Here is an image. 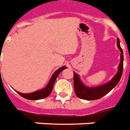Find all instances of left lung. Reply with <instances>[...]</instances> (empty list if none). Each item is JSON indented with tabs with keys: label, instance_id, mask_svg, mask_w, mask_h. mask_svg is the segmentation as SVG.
Listing matches in <instances>:
<instances>
[{
	"label": "left lung",
	"instance_id": "1",
	"mask_svg": "<svg viewBox=\"0 0 130 130\" xmlns=\"http://www.w3.org/2000/svg\"><path fill=\"white\" fill-rule=\"evenodd\" d=\"M117 45L121 51V56H120L121 61L119 63L117 73L109 82L96 87L86 86L82 83L79 75L75 72H73L74 90H75V94L77 95L78 98L88 100V101H93V100L101 99L105 95L108 94L113 88H115L117 86V84L119 83L122 73H123V50L120 46L119 38L117 39Z\"/></svg>",
	"mask_w": 130,
	"mask_h": 130
}]
</instances>
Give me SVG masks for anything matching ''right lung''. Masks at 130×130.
<instances>
[{
	"label": "right lung",
	"instance_id": "1",
	"mask_svg": "<svg viewBox=\"0 0 130 130\" xmlns=\"http://www.w3.org/2000/svg\"><path fill=\"white\" fill-rule=\"evenodd\" d=\"M67 67L63 66V67H61V68H59L55 71V73H53V75H52L50 81L48 83V84L46 85V86L44 88L41 89V90H39L36 91L34 92L29 93V94H23V93L19 92L16 91L18 94H19L20 96H21L22 97H23L24 99H26L27 100H40V99H44V98H46L47 96H48L49 95L51 94V92L53 90V86H54V84H55V82L57 79V76L59 75V74L61 73V71L64 70L65 69H66Z\"/></svg>",
	"mask_w": 130,
	"mask_h": 130
}]
</instances>
